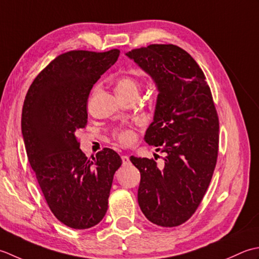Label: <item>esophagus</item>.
<instances>
[{
	"label": "esophagus",
	"instance_id": "34e87169",
	"mask_svg": "<svg viewBox=\"0 0 259 259\" xmlns=\"http://www.w3.org/2000/svg\"><path fill=\"white\" fill-rule=\"evenodd\" d=\"M122 161H123V164H128L130 163V157L127 155H123L122 156Z\"/></svg>",
	"mask_w": 259,
	"mask_h": 259
}]
</instances>
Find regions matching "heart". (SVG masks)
Wrapping results in <instances>:
<instances>
[{
  "instance_id": "b5f03b06",
  "label": "heart",
  "mask_w": 259,
  "mask_h": 259,
  "mask_svg": "<svg viewBox=\"0 0 259 259\" xmlns=\"http://www.w3.org/2000/svg\"><path fill=\"white\" fill-rule=\"evenodd\" d=\"M141 89V82L137 78L131 75H123L116 78L115 91L122 99H126L133 95H139ZM116 139L124 145H128L135 141V134L131 130H122L116 132Z\"/></svg>"
}]
</instances>
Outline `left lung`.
I'll return each mask as SVG.
<instances>
[{
    "instance_id": "left-lung-1",
    "label": "left lung",
    "mask_w": 259,
    "mask_h": 259,
    "mask_svg": "<svg viewBox=\"0 0 259 259\" xmlns=\"http://www.w3.org/2000/svg\"><path fill=\"white\" fill-rule=\"evenodd\" d=\"M159 91L144 140L165 153L164 165L131 156L139 168L140 208L151 223L177 227L196 212L210 184L219 149V118L205 76L176 45H150L126 54Z\"/></svg>"
}]
</instances>
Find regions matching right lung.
<instances>
[{
  "label": "right lung",
  "mask_w": 259,
  "mask_h": 259,
  "mask_svg": "<svg viewBox=\"0 0 259 259\" xmlns=\"http://www.w3.org/2000/svg\"><path fill=\"white\" fill-rule=\"evenodd\" d=\"M118 56V49L65 52L35 77L24 99L21 126L30 165L52 213L73 229L92 228L104 218L122 165L107 147L88 160L75 134L87 125L93 86Z\"/></svg>",
  "instance_id": "add662e5"
}]
</instances>
